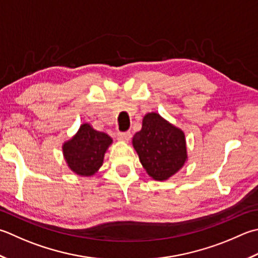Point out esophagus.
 Wrapping results in <instances>:
<instances>
[{"label": "esophagus", "mask_w": 258, "mask_h": 258, "mask_svg": "<svg viewBox=\"0 0 258 258\" xmlns=\"http://www.w3.org/2000/svg\"><path fill=\"white\" fill-rule=\"evenodd\" d=\"M131 136H132V134H131L130 132H119V133H117V139L119 141H122V142H127V141H130Z\"/></svg>", "instance_id": "1"}]
</instances>
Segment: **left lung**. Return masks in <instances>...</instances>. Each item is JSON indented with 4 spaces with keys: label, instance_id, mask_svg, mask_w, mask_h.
Returning <instances> with one entry per match:
<instances>
[{
    "label": "left lung",
    "instance_id": "8db88e82",
    "mask_svg": "<svg viewBox=\"0 0 258 258\" xmlns=\"http://www.w3.org/2000/svg\"><path fill=\"white\" fill-rule=\"evenodd\" d=\"M133 146L143 168L156 181L168 180L188 159L184 133L156 113L144 116L142 130L133 136Z\"/></svg>",
    "mask_w": 258,
    "mask_h": 258
}]
</instances>
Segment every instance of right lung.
<instances>
[{"label":"right lung","instance_id":"add662e5","mask_svg":"<svg viewBox=\"0 0 258 258\" xmlns=\"http://www.w3.org/2000/svg\"><path fill=\"white\" fill-rule=\"evenodd\" d=\"M113 140L88 123L80 125L78 132L62 145V153L70 170L82 176L94 175L103 165L104 155Z\"/></svg>","mask_w":258,"mask_h":258}]
</instances>
